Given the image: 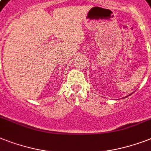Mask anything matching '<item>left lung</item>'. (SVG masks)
I'll use <instances>...</instances> for the list:
<instances>
[{"label": "left lung", "instance_id": "1", "mask_svg": "<svg viewBox=\"0 0 151 151\" xmlns=\"http://www.w3.org/2000/svg\"><path fill=\"white\" fill-rule=\"evenodd\" d=\"M132 94H133V93H131V94H129V95H127V96L124 97V98H127V97H128V96H129V95H132Z\"/></svg>", "mask_w": 151, "mask_h": 151}]
</instances>
